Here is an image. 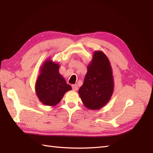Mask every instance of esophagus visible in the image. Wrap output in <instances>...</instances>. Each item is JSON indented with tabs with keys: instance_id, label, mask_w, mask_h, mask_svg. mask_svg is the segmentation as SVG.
Wrapping results in <instances>:
<instances>
[{
	"instance_id": "1",
	"label": "esophagus",
	"mask_w": 153,
	"mask_h": 153,
	"mask_svg": "<svg viewBox=\"0 0 153 153\" xmlns=\"http://www.w3.org/2000/svg\"><path fill=\"white\" fill-rule=\"evenodd\" d=\"M72 89L73 91H76L78 89V86L76 84L72 85Z\"/></svg>"
}]
</instances>
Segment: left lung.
Instances as JSON below:
<instances>
[{
  "label": "left lung",
  "mask_w": 153,
  "mask_h": 153,
  "mask_svg": "<svg viewBox=\"0 0 153 153\" xmlns=\"http://www.w3.org/2000/svg\"><path fill=\"white\" fill-rule=\"evenodd\" d=\"M112 67L106 55L95 51L78 94L87 108L98 110L107 103L114 92Z\"/></svg>",
  "instance_id": "obj_1"
}]
</instances>
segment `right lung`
Here are the masks:
<instances>
[{"label":"right lung","instance_id":"add662e5","mask_svg":"<svg viewBox=\"0 0 153 153\" xmlns=\"http://www.w3.org/2000/svg\"><path fill=\"white\" fill-rule=\"evenodd\" d=\"M59 63L48 59L41 68L35 89L39 101L44 105H56L66 92L71 90V87L59 73Z\"/></svg>","mask_w":153,"mask_h":153}]
</instances>
